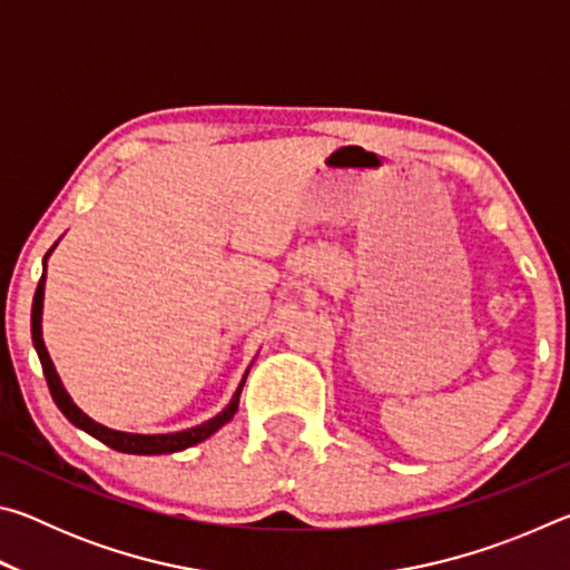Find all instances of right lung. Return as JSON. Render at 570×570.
<instances>
[{
    "instance_id": "obj_1",
    "label": "right lung",
    "mask_w": 570,
    "mask_h": 570,
    "mask_svg": "<svg viewBox=\"0 0 570 570\" xmlns=\"http://www.w3.org/2000/svg\"><path fill=\"white\" fill-rule=\"evenodd\" d=\"M42 296H45V276L40 278V284H37L35 302H32V342H35L37 356H40V362H42L47 387H50L52 400H55L57 407H60L65 417L70 420L75 428H80V430L88 432V435H92L95 440H100L102 445H108V448L118 450V452H128V455H166V452L186 450L190 445H196V442L210 438L218 428H224V424L236 414L238 394H240V387H244V384H240L238 392L234 394V400H230V404L224 412L216 414L214 420L198 424V428L173 432V435H130V432H118V430L102 428V424L90 420L80 407H75L70 394L65 392L60 377H57L50 354H47L45 342H42V326H40V322H42Z\"/></svg>"
}]
</instances>
